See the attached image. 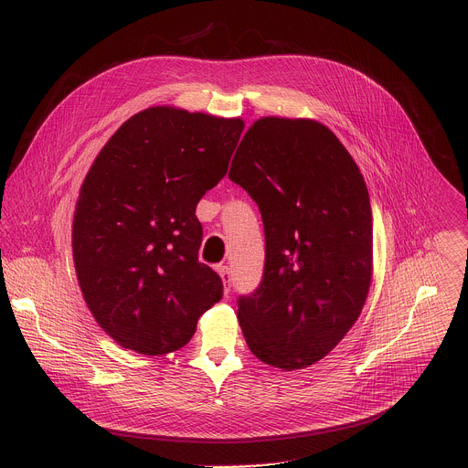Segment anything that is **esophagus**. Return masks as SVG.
<instances>
[{
    "instance_id": "1",
    "label": "esophagus",
    "mask_w": 468,
    "mask_h": 468,
    "mask_svg": "<svg viewBox=\"0 0 468 468\" xmlns=\"http://www.w3.org/2000/svg\"><path fill=\"white\" fill-rule=\"evenodd\" d=\"M217 271H218V274L224 282V292L229 294V291H231V271H229V266L220 264V266H217Z\"/></svg>"
}]
</instances>
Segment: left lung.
I'll use <instances>...</instances> for the list:
<instances>
[{"mask_svg": "<svg viewBox=\"0 0 468 468\" xmlns=\"http://www.w3.org/2000/svg\"><path fill=\"white\" fill-rule=\"evenodd\" d=\"M229 179L259 207L264 269L237 300L251 354L302 368L356 324L372 278V209L365 179L333 133L313 120L261 118L237 148Z\"/></svg>", "mask_w": 468, "mask_h": 468, "instance_id": "8db88e82", "label": "left lung"}]
</instances>
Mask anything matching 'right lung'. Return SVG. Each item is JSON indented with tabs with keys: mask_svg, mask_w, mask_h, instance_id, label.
I'll list each match as a JSON object with an SVG mask.
<instances>
[{
	"mask_svg": "<svg viewBox=\"0 0 468 468\" xmlns=\"http://www.w3.org/2000/svg\"><path fill=\"white\" fill-rule=\"evenodd\" d=\"M244 123L152 107L111 137L74 215V262L96 322L123 348H183L224 285L197 261L196 206L228 172Z\"/></svg>",
	"mask_w": 468,
	"mask_h": 468,
	"instance_id": "add662e5",
	"label": "right lung"
}]
</instances>
